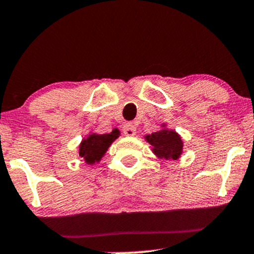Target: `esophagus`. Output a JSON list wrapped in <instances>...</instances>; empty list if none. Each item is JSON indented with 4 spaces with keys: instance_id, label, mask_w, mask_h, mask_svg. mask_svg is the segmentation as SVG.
<instances>
[{
    "instance_id": "1",
    "label": "esophagus",
    "mask_w": 254,
    "mask_h": 254,
    "mask_svg": "<svg viewBox=\"0 0 254 254\" xmlns=\"http://www.w3.org/2000/svg\"><path fill=\"white\" fill-rule=\"evenodd\" d=\"M122 130H124V133L126 134L127 136H133L136 132V127L134 126L132 122H128V124L125 125L124 128H122Z\"/></svg>"
}]
</instances>
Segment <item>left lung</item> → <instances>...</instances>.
I'll use <instances>...</instances> for the list:
<instances>
[{
    "label": "left lung",
    "instance_id": "left-lung-1",
    "mask_svg": "<svg viewBox=\"0 0 254 254\" xmlns=\"http://www.w3.org/2000/svg\"><path fill=\"white\" fill-rule=\"evenodd\" d=\"M146 141L152 146V152L158 158L164 159H178L183 152V141L180 134L175 130L163 128L145 136Z\"/></svg>",
    "mask_w": 254,
    "mask_h": 254
}]
</instances>
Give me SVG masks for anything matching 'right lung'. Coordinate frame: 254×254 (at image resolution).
I'll use <instances>...</instances> for the list:
<instances>
[{"mask_svg": "<svg viewBox=\"0 0 254 254\" xmlns=\"http://www.w3.org/2000/svg\"><path fill=\"white\" fill-rule=\"evenodd\" d=\"M119 135H120V130L116 129V128L108 134H90L80 142L79 156L89 165L98 163L106 154L112 142L119 138Z\"/></svg>", "mask_w": 254, "mask_h": 254, "instance_id": "right-lung-1", "label": "right lung"}]
</instances>
